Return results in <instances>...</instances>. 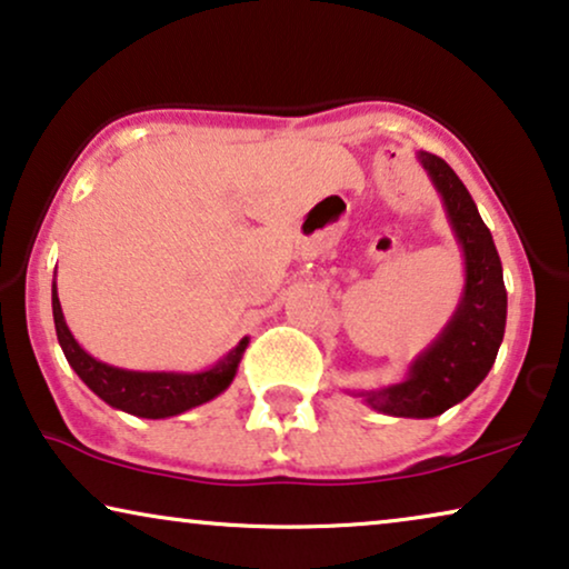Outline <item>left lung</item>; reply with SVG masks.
<instances>
[{"instance_id": "1", "label": "left lung", "mask_w": 569, "mask_h": 569, "mask_svg": "<svg viewBox=\"0 0 569 569\" xmlns=\"http://www.w3.org/2000/svg\"><path fill=\"white\" fill-rule=\"evenodd\" d=\"M419 161L442 197L445 213L463 249L466 286L456 315L435 343L411 361L403 382L356 392L375 411L403 419H431L471 396L497 359L507 320L502 262L473 197L439 156L419 150Z\"/></svg>"}]
</instances>
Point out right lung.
<instances>
[{"mask_svg": "<svg viewBox=\"0 0 569 569\" xmlns=\"http://www.w3.org/2000/svg\"><path fill=\"white\" fill-rule=\"evenodd\" d=\"M51 309H54L59 346L80 380L111 408L140 416V419H169L221 396L237 377L241 353L249 343V338H241L239 346H233L216 367L202 369V372H132V369H119L93 359L74 340L59 305L57 280L51 283Z\"/></svg>", "mask_w": 569, "mask_h": 569, "instance_id": "right-lung-1", "label": "right lung"}]
</instances>
